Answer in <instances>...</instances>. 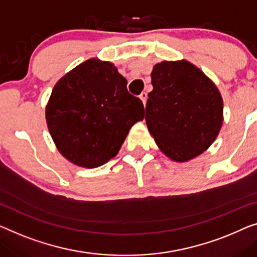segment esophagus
<instances>
[{
	"label": "esophagus",
	"mask_w": 257,
	"mask_h": 257,
	"mask_svg": "<svg viewBox=\"0 0 257 257\" xmlns=\"http://www.w3.org/2000/svg\"><path fill=\"white\" fill-rule=\"evenodd\" d=\"M140 99L142 101H143V104L145 106V104H147V99H148V94L145 93V92H142V93L140 94Z\"/></svg>",
	"instance_id": "1"
}]
</instances>
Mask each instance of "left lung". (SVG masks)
<instances>
[{"label":"left lung","instance_id":"left-lung-1","mask_svg":"<svg viewBox=\"0 0 257 257\" xmlns=\"http://www.w3.org/2000/svg\"><path fill=\"white\" fill-rule=\"evenodd\" d=\"M145 121L165 155L187 162L205 151L223 124V99L216 85L188 61H164L151 72Z\"/></svg>","mask_w":257,"mask_h":257}]
</instances>
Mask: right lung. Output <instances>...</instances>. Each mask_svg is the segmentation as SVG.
Wrapping results in <instances>:
<instances>
[{
	"instance_id": "right-lung-1",
	"label": "right lung",
	"mask_w": 257,
	"mask_h": 257,
	"mask_svg": "<svg viewBox=\"0 0 257 257\" xmlns=\"http://www.w3.org/2000/svg\"><path fill=\"white\" fill-rule=\"evenodd\" d=\"M144 118L140 98L114 64L87 60L56 83L46 120L57 150L76 165L93 168L115 157L130 128Z\"/></svg>"
}]
</instances>
